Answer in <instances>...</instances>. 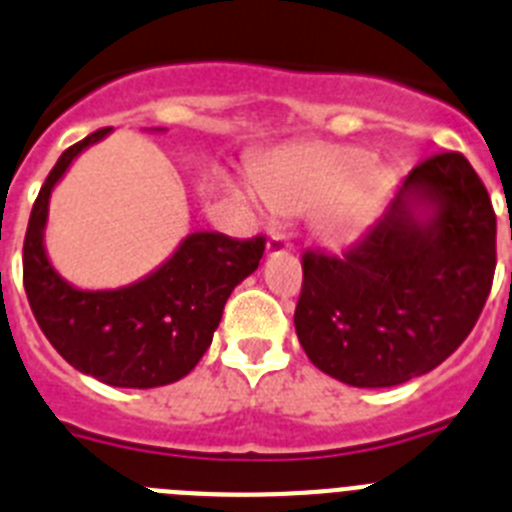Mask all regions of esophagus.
Listing matches in <instances>:
<instances>
[{"label": "esophagus", "instance_id": "obj_1", "mask_svg": "<svg viewBox=\"0 0 512 512\" xmlns=\"http://www.w3.org/2000/svg\"><path fill=\"white\" fill-rule=\"evenodd\" d=\"M292 241H289V235L282 233V230H271L269 243H266V251L269 253H287L292 251Z\"/></svg>", "mask_w": 512, "mask_h": 512}]
</instances>
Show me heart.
Masks as SVG:
<instances>
[{
	"label": "heart",
	"instance_id": "heart-1",
	"mask_svg": "<svg viewBox=\"0 0 512 512\" xmlns=\"http://www.w3.org/2000/svg\"><path fill=\"white\" fill-rule=\"evenodd\" d=\"M372 153L359 146H315L282 158L261 179L264 197L274 210L300 212L310 205L346 192V200L330 210L323 220V230L330 238H346L366 217L372 215L382 176L369 171Z\"/></svg>",
	"mask_w": 512,
	"mask_h": 512
}]
</instances>
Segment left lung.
I'll list each match as a JSON object with an SVG mask.
<instances>
[{"mask_svg": "<svg viewBox=\"0 0 512 512\" xmlns=\"http://www.w3.org/2000/svg\"><path fill=\"white\" fill-rule=\"evenodd\" d=\"M434 205L418 224L412 207ZM497 217L464 153L423 158L341 256L302 253L295 328L307 359L351 387L431 372L472 333L492 289Z\"/></svg>", "mask_w": 512, "mask_h": 512, "instance_id": "1", "label": "left lung"}]
</instances>
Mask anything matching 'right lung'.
I'll return each mask as SVG.
<instances>
[{
  "label": "right lung",
  "mask_w": 512,
  "mask_h": 512,
  "mask_svg": "<svg viewBox=\"0 0 512 512\" xmlns=\"http://www.w3.org/2000/svg\"><path fill=\"white\" fill-rule=\"evenodd\" d=\"M99 128L61 153L35 200L22 246V284L45 338L81 374L112 387H161L187 377L212 343L225 300L256 271L266 238L192 233L161 269L122 289L84 292L63 282L43 248L48 197Z\"/></svg>",
  "instance_id": "obj_1"
}]
</instances>
